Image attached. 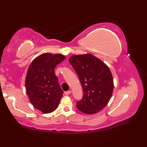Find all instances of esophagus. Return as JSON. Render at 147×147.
I'll return each mask as SVG.
<instances>
[{
	"label": "esophagus",
	"instance_id": "esophagus-1",
	"mask_svg": "<svg viewBox=\"0 0 147 147\" xmlns=\"http://www.w3.org/2000/svg\"><path fill=\"white\" fill-rule=\"evenodd\" d=\"M64 93H65V95H69V94H71V90H69V91L65 92Z\"/></svg>",
	"mask_w": 147,
	"mask_h": 147
}]
</instances>
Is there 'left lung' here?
<instances>
[{
    "mask_svg": "<svg viewBox=\"0 0 147 147\" xmlns=\"http://www.w3.org/2000/svg\"><path fill=\"white\" fill-rule=\"evenodd\" d=\"M83 87L82 99L76 103L79 110L94 114L104 109L112 95L114 82L109 67L90 54L73 55L69 59Z\"/></svg>",
    "mask_w": 147,
    "mask_h": 147,
    "instance_id": "8db88e82",
    "label": "left lung"
}]
</instances>
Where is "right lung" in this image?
I'll return each mask as SVG.
<instances>
[{"instance_id": "1", "label": "right lung", "mask_w": 147, "mask_h": 147, "mask_svg": "<svg viewBox=\"0 0 147 147\" xmlns=\"http://www.w3.org/2000/svg\"><path fill=\"white\" fill-rule=\"evenodd\" d=\"M65 59L62 54L44 53L34 59L28 69L27 95L34 107L45 114L57 109L63 95L54 69Z\"/></svg>"}]
</instances>
